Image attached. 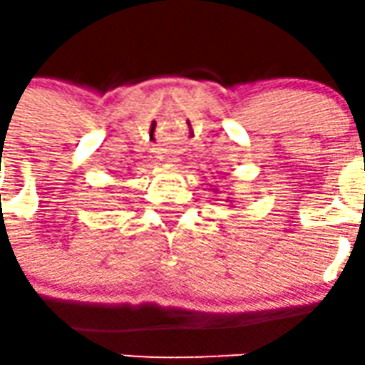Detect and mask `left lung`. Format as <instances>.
<instances>
[{"mask_svg": "<svg viewBox=\"0 0 365 365\" xmlns=\"http://www.w3.org/2000/svg\"><path fill=\"white\" fill-rule=\"evenodd\" d=\"M213 191H217V190H213ZM227 201H230V197H229V199H227Z\"/></svg>", "mask_w": 365, "mask_h": 365, "instance_id": "left-lung-1", "label": "left lung"}]
</instances>
